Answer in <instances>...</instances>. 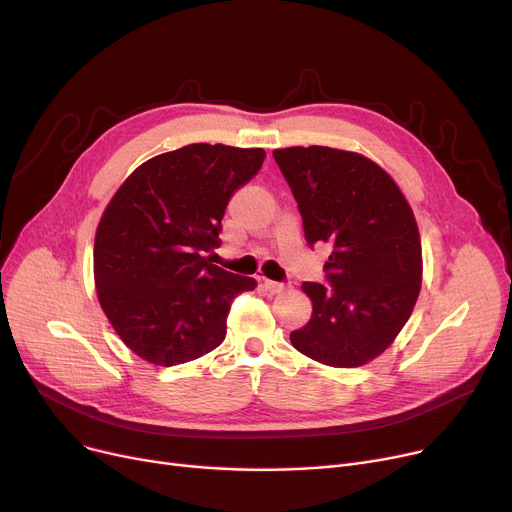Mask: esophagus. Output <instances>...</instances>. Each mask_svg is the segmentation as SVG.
<instances>
[{"label": "esophagus", "mask_w": 512, "mask_h": 512, "mask_svg": "<svg viewBox=\"0 0 512 512\" xmlns=\"http://www.w3.org/2000/svg\"><path fill=\"white\" fill-rule=\"evenodd\" d=\"M263 286L270 292H282L286 288L284 282H274V280H263Z\"/></svg>", "instance_id": "34e87169"}]
</instances>
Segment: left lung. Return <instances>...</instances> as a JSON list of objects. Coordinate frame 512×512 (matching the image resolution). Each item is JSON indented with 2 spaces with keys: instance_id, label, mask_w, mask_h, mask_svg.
Here are the masks:
<instances>
[{
  "instance_id": "obj_1",
  "label": "left lung",
  "mask_w": 512,
  "mask_h": 512,
  "mask_svg": "<svg viewBox=\"0 0 512 512\" xmlns=\"http://www.w3.org/2000/svg\"><path fill=\"white\" fill-rule=\"evenodd\" d=\"M307 245H328L326 284L303 282L311 319L290 332L299 353L359 367L407 324L421 288V240L409 203L371 159L330 147L276 149Z\"/></svg>"
}]
</instances>
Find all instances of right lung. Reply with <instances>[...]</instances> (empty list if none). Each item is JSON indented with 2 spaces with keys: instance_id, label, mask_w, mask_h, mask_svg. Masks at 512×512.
I'll list each match as a JSON object with an SVG mask.
<instances>
[{
  "instance_id": "1",
  "label": "right lung",
  "mask_w": 512,
  "mask_h": 512,
  "mask_svg": "<svg viewBox=\"0 0 512 512\" xmlns=\"http://www.w3.org/2000/svg\"><path fill=\"white\" fill-rule=\"evenodd\" d=\"M265 159L263 149L193 143L134 170L95 234L101 309L141 359L172 367L226 338V319L255 280L213 265L228 201Z\"/></svg>"
}]
</instances>
